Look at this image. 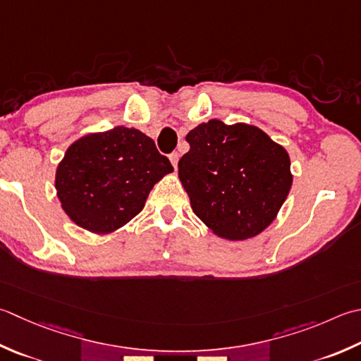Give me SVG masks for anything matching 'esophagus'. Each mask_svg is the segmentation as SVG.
<instances>
[{
  "instance_id": "34e87169",
  "label": "esophagus",
  "mask_w": 361,
  "mask_h": 361,
  "mask_svg": "<svg viewBox=\"0 0 361 361\" xmlns=\"http://www.w3.org/2000/svg\"><path fill=\"white\" fill-rule=\"evenodd\" d=\"M169 159H171V162H172V166H173V169H176V166H178V159H180V153H176V152H173L171 157H169Z\"/></svg>"
}]
</instances>
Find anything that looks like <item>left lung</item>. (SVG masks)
<instances>
[{
  "label": "left lung",
  "mask_w": 361,
  "mask_h": 361,
  "mask_svg": "<svg viewBox=\"0 0 361 361\" xmlns=\"http://www.w3.org/2000/svg\"><path fill=\"white\" fill-rule=\"evenodd\" d=\"M186 140L178 176L195 216L230 241L269 227L293 185L285 148L257 126L217 118L195 126Z\"/></svg>",
  "instance_id": "1"
}]
</instances>
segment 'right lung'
I'll return each mask as SVG.
<instances>
[{"instance_id":"obj_1","label":"right lung","mask_w":361,"mask_h":361,"mask_svg":"<svg viewBox=\"0 0 361 361\" xmlns=\"http://www.w3.org/2000/svg\"><path fill=\"white\" fill-rule=\"evenodd\" d=\"M173 172L153 139L116 126L90 133L67 148L56 169L62 209L81 228L108 235L142 211L153 186Z\"/></svg>"}]
</instances>
